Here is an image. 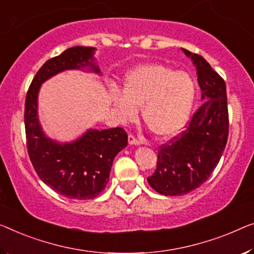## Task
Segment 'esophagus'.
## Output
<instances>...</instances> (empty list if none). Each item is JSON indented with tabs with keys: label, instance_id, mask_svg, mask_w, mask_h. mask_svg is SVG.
Returning a JSON list of instances; mask_svg holds the SVG:
<instances>
[{
	"label": "esophagus",
	"instance_id": "1",
	"mask_svg": "<svg viewBox=\"0 0 254 254\" xmlns=\"http://www.w3.org/2000/svg\"><path fill=\"white\" fill-rule=\"evenodd\" d=\"M128 143H130V145L139 146V145H141V143H143V141H142V140L133 137L132 134H130V135H128Z\"/></svg>",
	"mask_w": 254,
	"mask_h": 254
}]
</instances>
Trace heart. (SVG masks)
Segmentation results:
<instances>
[{
	"label": "heart",
	"instance_id": "obj_1",
	"mask_svg": "<svg viewBox=\"0 0 254 254\" xmlns=\"http://www.w3.org/2000/svg\"><path fill=\"white\" fill-rule=\"evenodd\" d=\"M109 98L123 122L137 116L141 106L143 122L158 138H171L183 130L196 98V83L187 71L161 64L142 65L123 78L122 92L109 91Z\"/></svg>",
	"mask_w": 254,
	"mask_h": 254
}]
</instances>
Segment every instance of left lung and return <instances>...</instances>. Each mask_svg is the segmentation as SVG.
<instances>
[{
  "instance_id": "1",
  "label": "left lung",
  "mask_w": 254,
  "mask_h": 254,
  "mask_svg": "<svg viewBox=\"0 0 254 254\" xmlns=\"http://www.w3.org/2000/svg\"><path fill=\"white\" fill-rule=\"evenodd\" d=\"M197 69L203 104L179 137L160 147L157 165L147 178L150 187L165 196H180L209 179L228 139L226 84L202 56L181 49Z\"/></svg>"
}]
</instances>
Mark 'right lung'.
<instances>
[{
	"instance_id": "1",
	"label": "right lung",
	"mask_w": 254,
	"mask_h": 254,
	"mask_svg": "<svg viewBox=\"0 0 254 254\" xmlns=\"http://www.w3.org/2000/svg\"><path fill=\"white\" fill-rule=\"evenodd\" d=\"M96 48L73 47L48 60L33 78L25 101L27 150L37 176L58 194L70 199H91L108 184L113 161L127 146L122 127L89 128L71 142H58L45 135L37 115L41 85L55 75L69 69L100 74L94 58Z\"/></svg>"
}]
</instances>
